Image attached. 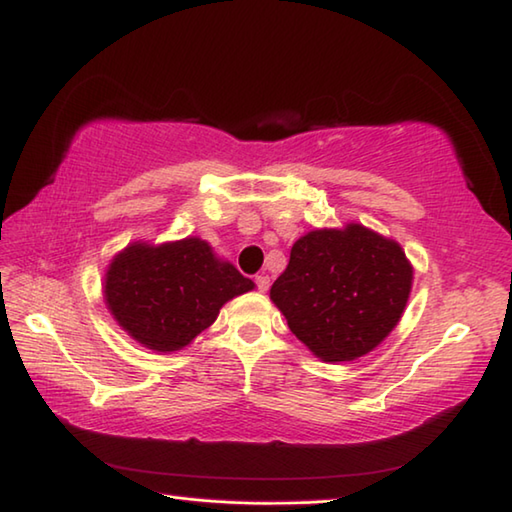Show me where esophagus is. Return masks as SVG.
<instances>
[{"label":"esophagus","mask_w":512,"mask_h":512,"mask_svg":"<svg viewBox=\"0 0 512 512\" xmlns=\"http://www.w3.org/2000/svg\"><path fill=\"white\" fill-rule=\"evenodd\" d=\"M255 284H257L259 291L266 293L268 288H271V277H268V275H257V277H255Z\"/></svg>","instance_id":"esophagus-1"}]
</instances>
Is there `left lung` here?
Segmentation results:
<instances>
[{
    "instance_id": "left-lung-1",
    "label": "left lung",
    "mask_w": 512,
    "mask_h": 512,
    "mask_svg": "<svg viewBox=\"0 0 512 512\" xmlns=\"http://www.w3.org/2000/svg\"><path fill=\"white\" fill-rule=\"evenodd\" d=\"M412 280L398 241L362 224L315 228L293 244L271 300L315 358L351 362L401 322Z\"/></svg>"
}]
</instances>
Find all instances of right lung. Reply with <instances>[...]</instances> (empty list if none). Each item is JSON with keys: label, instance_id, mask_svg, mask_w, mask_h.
I'll list each match as a JSON object with an SVG mask.
<instances>
[{"label": "right lung", "instance_id": "obj_1", "mask_svg": "<svg viewBox=\"0 0 512 512\" xmlns=\"http://www.w3.org/2000/svg\"><path fill=\"white\" fill-rule=\"evenodd\" d=\"M253 280L219 259L206 239L132 241L114 255L102 295L118 327L138 345L170 353L188 347Z\"/></svg>", "mask_w": 512, "mask_h": 512}]
</instances>
